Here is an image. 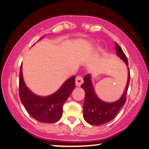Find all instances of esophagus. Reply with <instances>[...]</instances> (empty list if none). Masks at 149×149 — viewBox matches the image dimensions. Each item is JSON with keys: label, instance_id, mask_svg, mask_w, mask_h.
Segmentation results:
<instances>
[{"label": "esophagus", "instance_id": "obj_1", "mask_svg": "<svg viewBox=\"0 0 149 149\" xmlns=\"http://www.w3.org/2000/svg\"><path fill=\"white\" fill-rule=\"evenodd\" d=\"M82 83H83V78H82V77L77 76L76 78V85L77 86H80Z\"/></svg>", "mask_w": 149, "mask_h": 149}]
</instances>
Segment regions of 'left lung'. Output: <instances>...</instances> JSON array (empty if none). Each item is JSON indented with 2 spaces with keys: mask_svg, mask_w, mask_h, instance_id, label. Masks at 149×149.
Here are the masks:
<instances>
[{
  "mask_svg": "<svg viewBox=\"0 0 149 149\" xmlns=\"http://www.w3.org/2000/svg\"><path fill=\"white\" fill-rule=\"evenodd\" d=\"M117 56L126 63L128 67L127 58L121 47L116 43ZM128 80L125 91L120 98L113 102H106L97 96L92 84L91 75L88 74L84 78V83L81 85L85 92L83 104V116L86 122L89 125L100 126L111 121L119 112L120 109L126 102V95L130 81V72L128 67Z\"/></svg>",
  "mask_w": 149,
  "mask_h": 149,
  "instance_id": "1",
  "label": "left lung"
}]
</instances>
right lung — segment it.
<instances>
[{
  "label": "right lung",
  "instance_id": "1",
  "mask_svg": "<svg viewBox=\"0 0 149 149\" xmlns=\"http://www.w3.org/2000/svg\"><path fill=\"white\" fill-rule=\"evenodd\" d=\"M22 71L21 65L19 74V96L28 113L35 120L43 123H54L58 121L63 115L64 103L75 88L76 76L66 80L54 93L48 96H40L33 93L26 86Z\"/></svg>",
  "mask_w": 149,
  "mask_h": 149
}]
</instances>
